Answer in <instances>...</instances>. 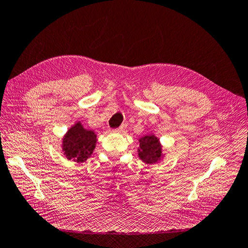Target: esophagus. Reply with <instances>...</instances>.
Returning a JSON list of instances; mask_svg holds the SVG:
<instances>
[{
	"label": "esophagus",
	"instance_id": "esophagus-1",
	"mask_svg": "<svg viewBox=\"0 0 248 248\" xmlns=\"http://www.w3.org/2000/svg\"><path fill=\"white\" fill-rule=\"evenodd\" d=\"M125 130H126V125L125 124H122L121 126L119 127V128H117L118 132H125Z\"/></svg>",
	"mask_w": 248,
	"mask_h": 248
}]
</instances>
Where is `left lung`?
I'll return each mask as SVG.
<instances>
[{"instance_id": "left-lung-1", "label": "left lung", "mask_w": 248, "mask_h": 248, "mask_svg": "<svg viewBox=\"0 0 248 248\" xmlns=\"http://www.w3.org/2000/svg\"><path fill=\"white\" fill-rule=\"evenodd\" d=\"M139 141V156L142 161L147 164H152L160 160L162 151L159 139L151 134V136L142 137Z\"/></svg>"}]
</instances>
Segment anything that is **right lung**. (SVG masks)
Returning <instances> with one entry per match:
<instances>
[{
	"mask_svg": "<svg viewBox=\"0 0 248 248\" xmlns=\"http://www.w3.org/2000/svg\"><path fill=\"white\" fill-rule=\"evenodd\" d=\"M96 141L94 131L84 128L80 122H78L68 129L63 139L64 155L69 160L84 162L92 155Z\"/></svg>",
	"mask_w": 248,
	"mask_h": 248,
	"instance_id": "add662e5",
	"label": "right lung"
}]
</instances>
